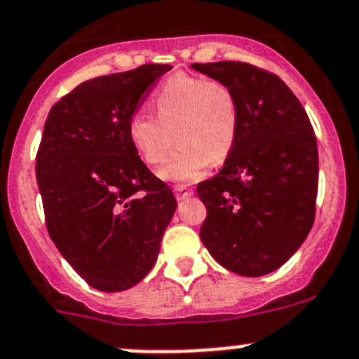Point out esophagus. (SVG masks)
Instances as JSON below:
<instances>
[{"label": "esophagus", "instance_id": "esophagus-1", "mask_svg": "<svg viewBox=\"0 0 359 359\" xmlns=\"http://www.w3.org/2000/svg\"><path fill=\"white\" fill-rule=\"evenodd\" d=\"M173 191H175L177 201H184V198H188L193 195V189L188 188V186H184V184H177L175 188H173Z\"/></svg>", "mask_w": 359, "mask_h": 359}]
</instances>
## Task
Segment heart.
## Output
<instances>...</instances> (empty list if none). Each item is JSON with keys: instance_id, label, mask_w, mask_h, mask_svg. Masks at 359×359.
I'll use <instances>...</instances> for the list:
<instances>
[{"instance_id": "heart-1", "label": "heart", "mask_w": 359, "mask_h": 359, "mask_svg": "<svg viewBox=\"0 0 359 359\" xmlns=\"http://www.w3.org/2000/svg\"><path fill=\"white\" fill-rule=\"evenodd\" d=\"M154 115L137 110L128 119V139L149 166L166 158L173 133L179 149L158 177L168 182H191L211 162L229 155L238 133V104L233 90L220 81L175 74L151 97Z\"/></svg>"}]
</instances>
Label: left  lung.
<instances>
[{
	"mask_svg": "<svg viewBox=\"0 0 359 359\" xmlns=\"http://www.w3.org/2000/svg\"><path fill=\"white\" fill-rule=\"evenodd\" d=\"M193 70L233 90L238 133L222 170L197 186L208 217L202 244L242 276L283 266L309 235L316 213L318 146L302 102L278 76L240 61Z\"/></svg>",
	"mask_w": 359,
	"mask_h": 359,
	"instance_id": "1",
	"label": "left lung"
}]
</instances>
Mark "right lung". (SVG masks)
<instances>
[{"instance_id": "add662e5", "label": "right lung", "mask_w": 359, "mask_h": 359, "mask_svg": "<svg viewBox=\"0 0 359 359\" xmlns=\"http://www.w3.org/2000/svg\"><path fill=\"white\" fill-rule=\"evenodd\" d=\"M170 65L81 83L46 117L36 179L46 229L93 289L119 292L151 271L177 201L128 139V119Z\"/></svg>"}]
</instances>
